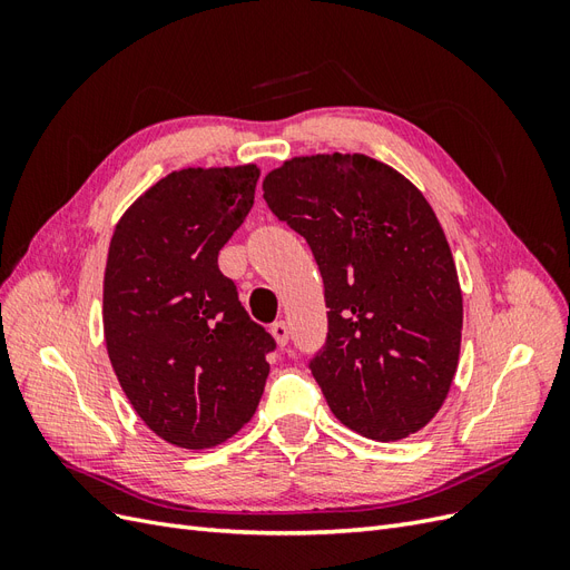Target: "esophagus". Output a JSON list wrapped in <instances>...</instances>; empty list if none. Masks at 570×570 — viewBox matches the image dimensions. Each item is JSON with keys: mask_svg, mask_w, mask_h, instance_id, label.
I'll return each mask as SVG.
<instances>
[{"mask_svg": "<svg viewBox=\"0 0 570 570\" xmlns=\"http://www.w3.org/2000/svg\"><path fill=\"white\" fill-rule=\"evenodd\" d=\"M271 335H273L275 342H278V347H285L287 340H289V327H287V323H285V321H275V323L271 325Z\"/></svg>", "mask_w": 570, "mask_h": 570, "instance_id": "esophagus-1", "label": "esophagus"}]
</instances>
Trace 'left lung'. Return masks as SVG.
<instances>
[{
	"mask_svg": "<svg viewBox=\"0 0 570 570\" xmlns=\"http://www.w3.org/2000/svg\"><path fill=\"white\" fill-rule=\"evenodd\" d=\"M271 212L312 247L327 340L312 358L335 416L394 442L433 421L461 352L463 297L421 189L366 154L295 157L264 178Z\"/></svg>",
	"mask_w": 570,
	"mask_h": 570,
	"instance_id": "obj_1",
	"label": "left lung"
}]
</instances>
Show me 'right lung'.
<instances>
[{
    "label": "right lung",
    "mask_w": 570,
    "mask_h": 570,
    "mask_svg": "<svg viewBox=\"0 0 570 570\" xmlns=\"http://www.w3.org/2000/svg\"><path fill=\"white\" fill-rule=\"evenodd\" d=\"M256 164L174 170L116 223L105 271V342L145 425L183 450H209L245 428L275 340L218 271L243 226Z\"/></svg>",
    "instance_id": "obj_1"
}]
</instances>
